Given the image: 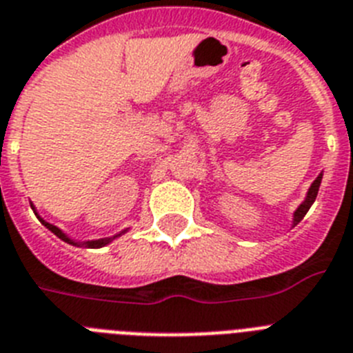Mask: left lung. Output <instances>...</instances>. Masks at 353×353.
<instances>
[{
  "instance_id": "obj_1",
  "label": "left lung",
  "mask_w": 353,
  "mask_h": 353,
  "mask_svg": "<svg viewBox=\"0 0 353 353\" xmlns=\"http://www.w3.org/2000/svg\"><path fill=\"white\" fill-rule=\"evenodd\" d=\"M321 179H323V172H321V174H319L318 177H316V179H314L312 185H310L309 192H307V195H305L303 203H301L300 206L296 208L294 215H292V226H296V224H298V222H300L301 219L305 217V213L309 212V208H310V206H312L314 201H316V195H318L319 185H321Z\"/></svg>"
}]
</instances>
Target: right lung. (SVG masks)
Returning <instances> with one entry per match:
<instances>
[{"label": "right lung", "instance_id": "obj_1", "mask_svg": "<svg viewBox=\"0 0 353 353\" xmlns=\"http://www.w3.org/2000/svg\"><path fill=\"white\" fill-rule=\"evenodd\" d=\"M30 206H32V210H34V213L35 215H37V219H39L41 222H43L44 226L48 228L50 232L53 233V235H57L59 239H61V241H64V242H68V244H71V245H82V248H91V250H97V248H103V245H108L109 242H112L114 241V239H117V236H120L121 233H125L127 230H123V232H120L118 233V235H114V236H105V239H99V241H85V242H77V241H73V239H70V236L66 235V233L62 232V230H59L57 226H53V224H50V222H46L44 221L43 217H39V213L35 212V206L34 204L30 203Z\"/></svg>", "mask_w": 353, "mask_h": 353}]
</instances>
